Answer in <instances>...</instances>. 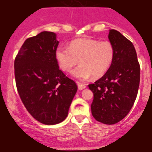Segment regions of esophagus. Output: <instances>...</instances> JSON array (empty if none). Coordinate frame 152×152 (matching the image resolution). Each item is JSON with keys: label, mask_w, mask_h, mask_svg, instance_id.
<instances>
[{"label": "esophagus", "mask_w": 152, "mask_h": 152, "mask_svg": "<svg viewBox=\"0 0 152 152\" xmlns=\"http://www.w3.org/2000/svg\"><path fill=\"white\" fill-rule=\"evenodd\" d=\"M76 83H77L78 88V89H79V90H83V88H86V85L83 84V83H80V82H78V81L76 82Z\"/></svg>", "instance_id": "1"}]
</instances>
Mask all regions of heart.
I'll use <instances>...</instances> for the list:
<instances>
[{
    "instance_id": "obj_1",
    "label": "heart",
    "mask_w": 152,
    "mask_h": 152,
    "mask_svg": "<svg viewBox=\"0 0 152 152\" xmlns=\"http://www.w3.org/2000/svg\"><path fill=\"white\" fill-rule=\"evenodd\" d=\"M55 55L63 71H69L79 60L81 65L71 71V74L78 79L85 80L91 75L99 77L105 74L114 61L115 50L109 41L79 38L73 41L69 48L58 47Z\"/></svg>"
}]
</instances>
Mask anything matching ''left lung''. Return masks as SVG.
Returning <instances> with one entry per match:
<instances>
[{
    "mask_svg": "<svg viewBox=\"0 0 152 152\" xmlns=\"http://www.w3.org/2000/svg\"><path fill=\"white\" fill-rule=\"evenodd\" d=\"M114 45V58L106 73L94 84L91 109L96 121L114 124L123 119L133 106L140 81V66L133 43L118 31L111 29L108 36Z\"/></svg>",
    "mask_w": 152,
    "mask_h": 152,
    "instance_id": "left-lung-1",
    "label": "left lung"
}]
</instances>
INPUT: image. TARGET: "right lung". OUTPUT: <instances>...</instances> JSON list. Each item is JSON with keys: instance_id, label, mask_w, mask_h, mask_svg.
I'll return each mask as SVG.
<instances>
[{"instance_id": "obj_1", "label": "right lung", "mask_w": 152, "mask_h": 152, "mask_svg": "<svg viewBox=\"0 0 152 152\" xmlns=\"http://www.w3.org/2000/svg\"><path fill=\"white\" fill-rule=\"evenodd\" d=\"M53 32L43 31L26 40L15 59L17 90L31 116L46 125L65 120L75 94L76 83L59 69Z\"/></svg>"}]
</instances>
